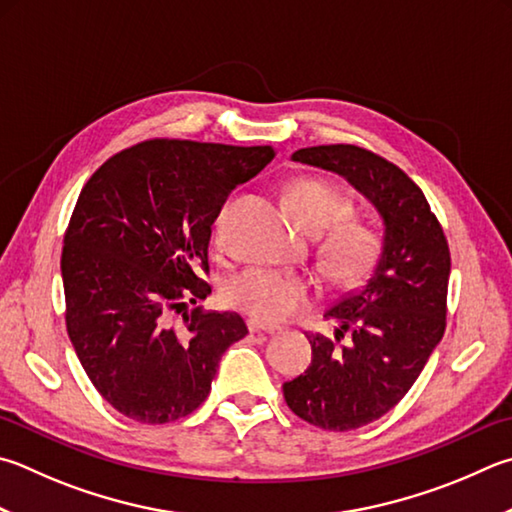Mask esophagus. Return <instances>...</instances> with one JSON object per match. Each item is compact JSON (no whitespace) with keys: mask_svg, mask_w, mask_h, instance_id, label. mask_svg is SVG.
<instances>
[{"mask_svg":"<svg viewBox=\"0 0 512 512\" xmlns=\"http://www.w3.org/2000/svg\"><path fill=\"white\" fill-rule=\"evenodd\" d=\"M248 331L250 333H266V336H273L277 329L275 327H264V324H259L257 320H248Z\"/></svg>","mask_w":512,"mask_h":512,"instance_id":"1","label":"esophagus"}]
</instances>
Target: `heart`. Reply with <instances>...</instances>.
I'll return each instance as SVG.
<instances>
[{
	"label": "heart",
	"instance_id": "obj_1",
	"mask_svg": "<svg viewBox=\"0 0 512 512\" xmlns=\"http://www.w3.org/2000/svg\"><path fill=\"white\" fill-rule=\"evenodd\" d=\"M293 215L311 232L329 230L349 217L351 203L320 179H297L286 190ZM224 212L215 219V241L221 244ZM376 255V237L367 228L341 224L322 241V262L336 282L360 280ZM315 288L309 277L277 268H246L224 284L228 306L248 313L257 322H284L311 304Z\"/></svg>",
	"mask_w": 512,
	"mask_h": 512
}]
</instances>
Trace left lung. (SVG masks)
<instances>
[{
    "instance_id": "1",
    "label": "left lung",
    "mask_w": 512,
    "mask_h": 512,
    "mask_svg": "<svg viewBox=\"0 0 512 512\" xmlns=\"http://www.w3.org/2000/svg\"><path fill=\"white\" fill-rule=\"evenodd\" d=\"M295 163L345 179L383 221V246L356 291L324 311L336 320L338 349L309 336L311 365L284 383V398L306 423L349 432L387 414L410 392L445 331L450 250L418 185L394 163L356 145L297 150Z\"/></svg>"
}]
</instances>
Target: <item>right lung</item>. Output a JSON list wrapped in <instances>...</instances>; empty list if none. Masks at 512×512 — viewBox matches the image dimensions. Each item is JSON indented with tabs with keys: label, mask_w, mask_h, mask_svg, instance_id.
I'll return each mask as SVG.
<instances>
[{
	"label": "right lung",
	"mask_w": 512,
	"mask_h": 512,
	"mask_svg": "<svg viewBox=\"0 0 512 512\" xmlns=\"http://www.w3.org/2000/svg\"><path fill=\"white\" fill-rule=\"evenodd\" d=\"M275 159L268 145L145 141L102 163L64 235L67 331L105 401L138 423L192 414L219 360L248 333L237 313H167L210 286L212 224L228 194Z\"/></svg>",
	"instance_id": "right-lung-1"
}]
</instances>
